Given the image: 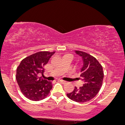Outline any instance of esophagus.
<instances>
[{
	"label": "esophagus",
	"mask_w": 125,
	"mask_h": 125,
	"mask_svg": "<svg viewBox=\"0 0 125 125\" xmlns=\"http://www.w3.org/2000/svg\"><path fill=\"white\" fill-rule=\"evenodd\" d=\"M55 81H58V82H60V83H65V81H64V80H56Z\"/></svg>",
	"instance_id": "obj_1"
}]
</instances>
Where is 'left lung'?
I'll use <instances>...</instances> for the list:
<instances>
[{"label":"left lung","instance_id":"obj_1","mask_svg":"<svg viewBox=\"0 0 125 125\" xmlns=\"http://www.w3.org/2000/svg\"><path fill=\"white\" fill-rule=\"evenodd\" d=\"M75 52L83 60L80 76L84 84L80 88L75 87L73 91L67 94V95L74 102L85 103L94 98L100 91L103 84L104 72L102 65L93 56L79 50H75Z\"/></svg>","mask_w":125,"mask_h":125}]
</instances>
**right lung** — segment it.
Listing matches in <instances>:
<instances>
[{
    "mask_svg": "<svg viewBox=\"0 0 125 125\" xmlns=\"http://www.w3.org/2000/svg\"><path fill=\"white\" fill-rule=\"evenodd\" d=\"M55 53L39 52L23 59L17 68V82L23 95L29 100L39 101L46 98L52 89L50 81L39 77L43 75L44 66Z\"/></svg>",
    "mask_w": 125,
    "mask_h": 125,
    "instance_id": "obj_1",
    "label": "right lung"
}]
</instances>
